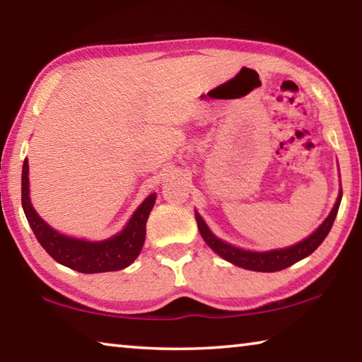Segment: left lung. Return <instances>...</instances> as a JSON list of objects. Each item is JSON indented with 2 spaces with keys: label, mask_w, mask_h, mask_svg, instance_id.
Returning <instances> with one entry per match:
<instances>
[{
  "label": "left lung",
  "mask_w": 362,
  "mask_h": 362,
  "mask_svg": "<svg viewBox=\"0 0 362 362\" xmlns=\"http://www.w3.org/2000/svg\"><path fill=\"white\" fill-rule=\"evenodd\" d=\"M340 201L341 192L339 194V198H337V203L334 206V209L330 211L329 217L324 220L322 225L313 233V235H310L306 240L296 244V246L269 250V252H250V250L233 247L230 244L220 241L218 238L214 236L198 214H196V222H198L199 233L201 236H203V240L207 243V246H209L214 252H217L220 257H223L225 260L235 263L238 267L252 269V272H279V269H284L293 265L296 262L305 259V257H308L311 252H315V250L320 247V244L324 241V238L329 235L330 228H332L335 216L337 212H339Z\"/></svg>",
  "instance_id": "left-lung-1"
}]
</instances>
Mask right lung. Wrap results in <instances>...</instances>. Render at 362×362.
Masks as SVG:
<instances>
[{
	"mask_svg": "<svg viewBox=\"0 0 362 362\" xmlns=\"http://www.w3.org/2000/svg\"><path fill=\"white\" fill-rule=\"evenodd\" d=\"M28 161L25 158L22 169V207L36 240L54 260L79 273L118 272L137 259L145 241V225L150 211L155 206L156 194L151 193L139 209L134 212L129 223L119 235L110 240L90 243L75 240L52 230L45 220L38 217L28 198Z\"/></svg>",
	"mask_w": 362,
	"mask_h": 362,
	"instance_id": "1",
	"label": "right lung"
}]
</instances>
